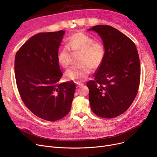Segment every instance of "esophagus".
Here are the masks:
<instances>
[{
	"instance_id": "obj_1",
	"label": "esophagus",
	"mask_w": 157,
	"mask_h": 157,
	"mask_svg": "<svg viewBox=\"0 0 157 157\" xmlns=\"http://www.w3.org/2000/svg\"><path fill=\"white\" fill-rule=\"evenodd\" d=\"M77 84V86H83V83H79V82H76L75 83Z\"/></svg>"
}]
</instances>
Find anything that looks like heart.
Wrapping results in <instances>:
<instances>
[{"mask_svg": "<svg viewBox=\"0 0 157 157\" xmlns=\"http://www.w3.org/2000/svg\"><path fill=\"white\" fill-rule=\"evenodd\" d=\"M81 52L78 65L69 68L65 72L68 79L76 82L87 78L92 72V68L99 67L105 56L103 45L94 41V39L83 32L75 33L69 38L67 46L61 50L57 55V61L63 67H67L71 61V52Z\"/></svg>", "mask_w": 157, "mask_h": 157, "instance_id": "heart-1", "label": "heart"}]
</instances>
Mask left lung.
<instances>
[{
    "label": "left lung",
    "instance_id": "obj_1",
    "mask_svg": "<svg viewBox=\"0 0 157 157\" xmlns=\"http://www.w3.org/2000/svg\"><path fill=\"white\" fill-rule=\"evenodd\" d=\"M88 30L99 35L105 50L94 80L86 83L90 107L98 117L113 118L125 113L137 94L140 79L138 53L128 37L111 26L96 25Z\"/></svg>",
    "mask_w": 157,
    "mask_h": 157
}]
</instances>
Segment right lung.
<instances>
[{"instance_id":"1","label":"right lung","mask_w":157,"mask_h":157,"mask_svg":"<svg viewBox=\"0 0 157 157\" xmlns=\"http://www.w3.org/2000/svg\"><path fill=\"white\" fill-rule=\"evenodd\" d=\"M65 32L39 33L17 52L15 74L17 89L25 105L40 118L54 121L69 113L75 83H59L63 75L58 50Z\"/></svg>"}]
</instances>
